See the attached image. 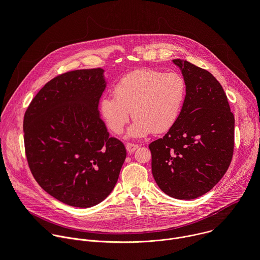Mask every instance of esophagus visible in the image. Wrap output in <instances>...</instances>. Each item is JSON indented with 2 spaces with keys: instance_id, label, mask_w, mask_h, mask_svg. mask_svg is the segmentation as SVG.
Wrapping results in <instances>:
<instances>
[{
  "instance_id": "obj_1",
  "label": "esophagus",
  "mask_w": 260,
  "mask_h": 260,
  "mask_svg": "<svg viewBox=\"0 0 260 260\" xmlns=\"http://www.w3.org/2000/svg\"><path fill=\"white\" fill-rule=\"evenodd\" d=\"M125 147H126V150H127V152L133 153V152H135V151L138 149V148H139V145L134 144V143H127Z\"/></svg>"
}]
</instances>
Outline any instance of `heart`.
<instances>
[{"label": "heart", "mask_w": 260, "mask_h": 260, "mask_svg": "<svg viewBox=\"0 0 260 260\" xmlns=\"http://www.w3.org/2000/svg\"><path fill=\"white\" fill-rule=\"evenodd\" d=\"M114 96L105 95L100 112L107 127L120 135L131 119L129 137L166 133L177 122L185 99V82L177 73L139 69L123 76L114 86Z\"/></svg>", "instance_id": "obj_1"}]
</instances>
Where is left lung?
I'll return each mask as SVG.
<instances>
[{
    "instance_id": "obj_1",
    "label": "left lung",
    "mask_w": 260,
    "mask_h": 260,
    "mask_svg": "<svg viewBox=\"0 0 260 260\" xmlns=\"http://www.w3.org/2000/svg\"><path fill=\"white\" fill-rule=\"evenodd\" d=\"M173 61L181 69L186 95L175 125L149 145L152 175L166 194L193 200L226 173L234 154L235 117L210 72L184 59Z\"/></svg>"
}]
</instances>
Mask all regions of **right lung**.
<instances>
[{
    "label": "right lung",
    "mask_w": 260,
    "mask_h": 260,
    "mask_svg": "<svg viewBox=\"0 0 260 260\" xmlns=\"http://www.w3.org/2000/svg\"><path fill=\"white\" fill-rule=\"evenodd\" d=\"M104 70L67 72L47 82L23 117L25 156L40 186L69 206L89 208L113 190L126 157L100 117Z\"/></svg>",
    "instance_id": "obj_1"
}]
</instances>
